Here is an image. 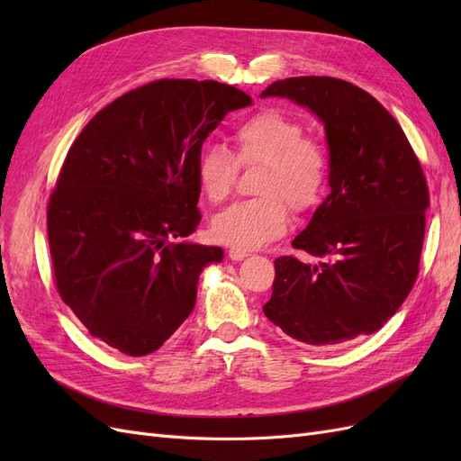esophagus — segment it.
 <instances>
[{
	"label": "esophagus",
	"mask_w": 461,
	"mask_h": 461,
	"mask_svg": "<svg viewBox=\"0 0 461 461\" xmlns=\"http://www.w3.org/2000/svg\"><path fill=\"white\" fill-rule=\"evenodd\" d=\"M248 256V252H244V249H236V248H230L229 249V258L232 259V261H240V259H244Z\"/></svg>",
	"instance_id": "obj_1"
}]
</instances>
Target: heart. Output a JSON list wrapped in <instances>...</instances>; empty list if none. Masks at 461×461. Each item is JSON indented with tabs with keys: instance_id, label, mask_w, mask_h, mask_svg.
Masks as SVG:
<instances>
[{
	"instance_id": "1",
	"label": "heart",
	"mask_w": 461,
	"mask_h": 461,
	"mask_svg": "<svg viewBox=\"0 0 461 461\" xmlns=\"http://www.w3.org/2000/svg\"><path fill=\"white\" fill-rule=\"evenodd\" d=\"M303 124L278 109H263L232 131L234 159L221 148L205 149L198 161V183L209 200H225L234 188L236 163L259 165L254 178L258 198L236 202L212 221V236L236 249H256L283 236L288 207L313 209L329 185V158Z\"/></svg>"
}]
</instances>
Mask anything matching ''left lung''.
Wrapping results in <instances>:
<instances>
[{"label":"left lung","mask_w":461,"mask_h":461,"mask_svg":"<svg viewBox=\"0 0 461 461\" xmlns=\"http://www.w3.org/2000/svg\"><path fill=\"white\" fill-rule=\"evenodd\" d=\"M310 107L329 142L330 194L275 259L271 323L310 346H339L379 330L420 273L429 186L398 121L359 86L332 77L276 80L261 92Z\"/></svg>","instance_id":"obj_1"}]
</instances>
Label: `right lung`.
Instances as JSON below:
<instances>
[{
  "mask_svg": "<svg viewBox=\"0 0 461 461\" xmlns=\"http://www.w3.org/2000/svg\"><path fill=\"white\" fill-rule=\"evenodd\" d=\"M249 104L217 80L161 78L77 136L48 202V240L59 296L94 339L146 356L194 310L202 269L222 259L217 246L183 242L202 221V146Z\"/></svg>",
  "mask_w": 461,
  "mask_h": 461,
  "instance_id": "obj_1",
  "label": "right lung"
}]
</instances>
